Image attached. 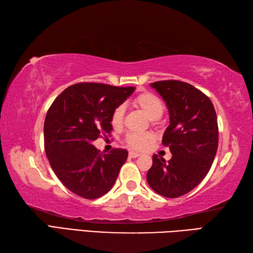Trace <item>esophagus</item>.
Segmentation results:
<instances>
[{"instance_id":"esophagus-1","label":"esophagus","mask_w":253,"mask_h":253,"mask_svg":"<svg viewBox=\"0 0 253 253\" xmlns=\"http://www.w3.org/2000/svg\"><path fill=\"white\" fill-rule=\"evenodd\" d=\"M139 153H137V152H129V158H131V159H135V158H138L139 157Z\"/></svg>"}]
</instances>
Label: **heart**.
Here are the masks:
<instances>
[{"instance_id":"heart-1","label":"heart","mask_w":253,"mask_h":253,"mask_svg":"<svg viewBox=\"0 0 253 253\" xmlns=\"http://www.w3.org/2000/svg\"><path fill=\"white\" fill-rule=\"evenodd\" d=\"M133 106L140 110L149 120L157 121L162 116L164 112V104L157 95L150 92H144L137 95L132 101ZM124 107L117 106L111 115V124L114 128H120L123 124ZM154 141L152 133H130L126 137L127 146L132 150H144Z\"/></svg>"}]
</instances>
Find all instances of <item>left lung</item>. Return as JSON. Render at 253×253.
<instances>
[{
  "instance_id": "left-lung-1",
  "label": "left lung",
  "mask_w": 253,
  "mask_h": 253,
  "mask_svg": "<svg viewBox=\"0 0 253 253\" xmlns=\"http://www.w3.org/2000/svg\"><path fill=\"white\" fill-rule=\"evenodd\" d=\"M162 96L169 114V125L162 142L171 159L152 157L147 181L159 195L177 198L197 187L211 169L218 146L217 117L213 103L193 85L179 80L150 84Z\"/></svg>"
}]
</instances>
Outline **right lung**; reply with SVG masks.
Masks as SVG:
<instances>
[{
    "mask_svg": "<svg viewBox=\"0 0 253 253\" xmlns=\"http://www.w3.org/2000/svg\"><path fill=\"white\" fill-rule=\"evenodd\" d=\"M135 87L76 84L57 96L44 121V149L57 178L77 196L96 199L109 192L128 152L100 154L93 146L101 132L113 130L111 115Z\"/></svg>",
    "mask_w": 253,
    "mask_h": 253,
    "instance_id": "obj_1",
    "label": "right lung"
}]
</instances>
